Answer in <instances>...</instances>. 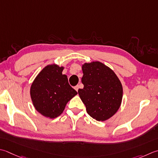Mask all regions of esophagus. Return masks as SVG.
<instances>
[{
	"label": "esophagus",
	"mask_w": 158,
	"mask_h": 158,
	"mask_svg": "<svg viewBox=\"0 0 158 158\" xmlns=\"http://www.w3.org/2000/svg\"><path fill=\"white\" fill-rule=\"evenodd\" d=\"M79 85H76V86H75V87H74V88H75V90H76L77 92H78V89H79Z\"/></svg>",
	"instance_id": "obj_1"
}]
</instances>
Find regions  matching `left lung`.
<instances>
[{"mask_svg":"<svg viewBox=\"0 0 158 158\" xmlns=\"http://www.w3.org/2000/svg\"><path fill=\"white\" fill-rule=\"evenodd\" d=\"M81 82L78 93L89 116L98 121L111 118L119 109L123 98L120 80L110 68L99 61L83 65Z\"/></svg>","mask_w":158,"mask_h":158,"instance_id":"8db88e82","label":"left lung"}]
</instances>
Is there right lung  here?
Returning <instances> with one entry per match:
<instances>
[{"label":"right lung","mask_w":158,"mask_h":158,"mask_svg":"<svg viewBox=\"0 0 158 158\" xmlns=\"http://www.w3.org/2000/svg\"><path fill=\"white\" fill-rule=\"evenodd\" d=\"M64 67L48 65L40 72L31 87V97L36 110L55 118L63 112L66 103L77 92L69 85Z\"/></svg>","instance_id":"1"}]
</instances>
